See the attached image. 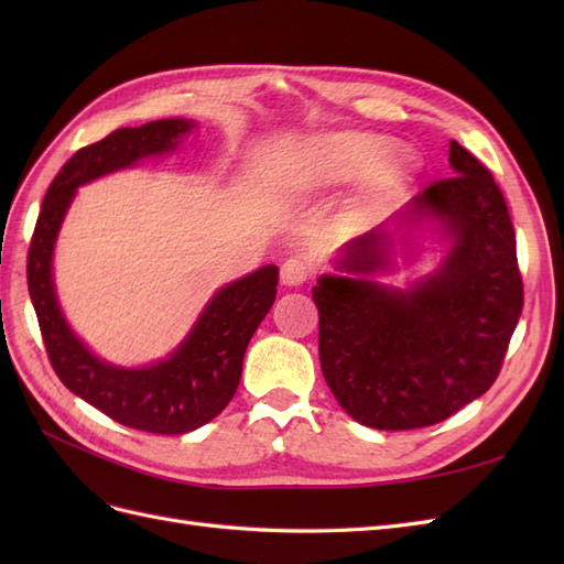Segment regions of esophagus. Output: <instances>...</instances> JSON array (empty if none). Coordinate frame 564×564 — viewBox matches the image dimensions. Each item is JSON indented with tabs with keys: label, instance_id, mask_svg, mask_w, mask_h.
<instances>
[{
	"label": "esophagus",
	"instance_id": "obj_1",
	"mask_svg": "<svg viewBox=\"0 0 564 564\" xmlns=\"http://www.w3.org/2000/svg\"><path fill=\"white\" fill-rule=\"evenodd\" d=\"M311 263L301 259V256H292L282 263V284L286 286H299L303 282H308L311 278Z\"/></svg>",
	"mask_w": 564,
	"mask_h": 564
}]
</instances>
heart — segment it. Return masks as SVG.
Masks as SVG:
<instances>
[{"label":"heart","instance_id":"obj_1","mask_svg":"<svg viewBox=\"0 0 564 564\" xmlns=\"http://www.w3.org/2000/svg\"><path fill=\"white\" fill-rule=\"evenodd\" d=\"M409 160L388 133L348 131L324 135L301 152L296 181L308 191L365 183L367 197H381L406 174Z\"/></svg>","mask_w":564,"mask_h":564}]
</instances>
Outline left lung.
I'll return each instance as SVG.
<instances>
[{
  "instance_id": "8db88e82",
  "label": "left lung",
  "mask_w": 564,
  "mask_h": 564,
  "mask_svg": "<svg viewBox=\"0 0 564 564\" xmlns=\"http://www.w3.org/2000/svg\"><path fill=\"white\" fill-rule=\"evenodd\" d=\"M456 176L419 193L412 218L440 224L445 261L412 289L373 282L388 232L348 242L338 270L313 286L319 365L338 404L377 431H414L449 419L491 388L522 313L516 230L489 169L456 141Z\"/></svg>"
}]
</instances>
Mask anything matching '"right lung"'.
<instances>
[{"label": "right lung", "mask_w": 564, "mask_h": 564, "mask_svg": "<svg viewBox=\"0 0 564 564\" xmlns=\"http://www.w3.org/2000/svg\"><path fill=\"white\" fill-rule=\"evenodd\" d=\"M193 127L187 119H155L143 127L117 129L104 141L77 150L48 185L28 251L30 299L48 362L63 386L112 421L158 435L191 433L232 400L249 340L275 303L278 265H263L218 289L193 332L166 360L122 369L98 360L67 327L51 278V259L79 185L176 150L181 135Z\"/></svg>", "instance_id": "right-lung-1"}]
</instances>
